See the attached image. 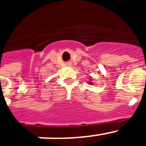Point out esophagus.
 <instances>
[{
	"label": "esophagus",
	"instance_id": "1",
	"mask_svg": "<svg viewBox=\"0 0 146 146\" xmlns=\"http://www.w3.org/2000/svg\"><path fill=\"white\" fill-rule=\"evenodd\" d=\"M66 66H72V63H67Z\"/></svg>",
	"mask_w": 146,
	"mask_h": 146
}]
</instances>
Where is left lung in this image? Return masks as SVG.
Masks as SVG:
<instances>
[{
    "mask_svg": "<svg viewBox=\"0 0 146 146\" xmlns=\"http://www.w3.org/2000/svg\"><path fill=\"white\" fill-rule=\"evenodd\" d=\"M91 80H91V78H90V81H89V82H88V84H93L92 82H91Z\"/></svg>",
    "mask_w": 146,
    "mask_h": 146,
    "instance_id": "1",
    "label": "left lung"
}]
</instances>
